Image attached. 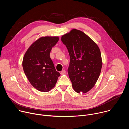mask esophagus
<instances>
[{"label":"esophagus","instance_id":"34e87169","mask_svg":"<svg viewBox=\"0 0 129 129\" xmlns=\"http://www.w3.org/2000/svg\"><path fill=\"white\" fill-rule=\"evenodd\" d=\"M66 73V71L65 70H62L61 71V75H63V74H65V73Z\"/></svg>","mask_w":129,"mask_h":129}]
</instances>
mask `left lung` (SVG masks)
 I'll use <instances>...</instances> for the list:
<instances>
[{"mask_svg": "<svg viewBox=\"0 0 129 129\" xmlns=\"http://www.w3.org/2000/svg\"><path fill=\"white\" fill-rule=\"evenodd\" d=\"M61 41L69 54L68 73L72 87L77 93H86L94 86L100 75V49L89 37L77 29L63 35Z\"/></svg>", "mask_w": 129, "mask_h": 129, "instance_id": "1", "label": "left lung"}]
</instances>
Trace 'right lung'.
Masks as SVG:
<instances>
[{"mask_svg": "<svg viewBox=\"0 0 129 129\" xmlns=\"http://www.w3.org/2000/svg\"><path fill=\"white\" fill-rule=\"evenodd\" d=\"M59 39L58 37H42L34 42L24 54L22 66L25 75L31 85L40 91H49L60 76L49 56Z\"/></svg>", "mask_w": 129, "mask_h": 129, "instance_id": "obj_1", "label": "right lung"}]
</instances>
